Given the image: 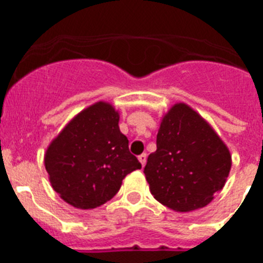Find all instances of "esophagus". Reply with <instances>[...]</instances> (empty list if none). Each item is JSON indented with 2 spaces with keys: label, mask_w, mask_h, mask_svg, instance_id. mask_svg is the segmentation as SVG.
<instances>
[{
  "label": "esophagus",
  "mask_w": 263,
  "mask_h": 263,
  "mask_svg": "<svg viewBox=\"0 0 263 263\" xmlns=\"http://www.w3.org/2000/svg\"><path fill=\"white\" fill-rule=\"evenodd\" d=\"M146 159H147V155H146V153H143V154L138 155V160H139V162H141L142 167L146 164Z\"/></svg>",
  "instance_id": "esophagus-1"
}]
</instances>
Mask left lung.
I'll list each match as a JSON object with an SVG mask.
<instances>
[{"label": "left lung", "mask_w": 263, "mask_h": 263, "mask_svg": "<svg viewBox=\"0 0 263 263\" xmlns=\"http://www.w3.org/2000/svg\"><path fill=\"white\" fill-rule=\"evenodd\" d=\"M231 166L229 150L208 122L185 104H176L160 122L157 152L148 155L143 173L160 204L190 212L213 200Z\"/></svg>", "instance_id": "8db88e82"}]
</instances>
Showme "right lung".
Wrapping results in <instances>:
<instances>
[{"instance_id": "add662e5", "label": "right lung", "mask_w": 263, "mask_h": 263, "mask_svg": "<svg viewBox=\"0 0 263 263\" xmlns=\"http://www.w3.org/2000/svg\"><path fill=\"white\" fill-rule=\"evenodd\" d=\"M118 121L115 108L100 101L79 113L48 146L45 166L63 200L80 210L103 205L127 174L141 168Z\"/></svg>"}]
</instances>
